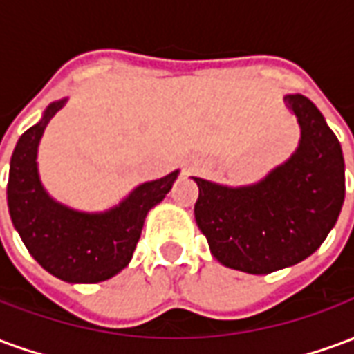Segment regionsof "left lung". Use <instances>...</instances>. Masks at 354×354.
Returning <instances> with one entry per match:
<instances>
[{
	"label": "left lung",
	"mask_w": 354,
	"mask_h": 354,
	"mask_svg": "<svg viewBox=\"0 0 354 354\" xmlns=\"http://www.w3.org/2000/svg\"><path fill=\"white\" fill-rule=\"evenodd\" d=\"M284 104L299 124L288 159L250 185L193 178L195 222L222 266L267 274L309 258L337 222L345 199L342 146L319 108L304 94Z\"/></svg>",
	"instance_id": "left-lung-1"
}]
</instances>
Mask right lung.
<instances>
[{"mask_svg":"<svg viewBox=\"0 0 354 354\" xmlns=\"http://www.w3.org/2000/svg\"><path fill=\"white\" fill-rule=\"evenodd\" d=\"M66 102L49 104L41 119L17 142L7 205L15 230L45 271L72 284H94L129 266L147 212L167 197L180 170L136 185L115 207L102 212H85L53 199L39 178L37 149L47 124Z\"/></svg>","mask_w":354,"mask_h":354,"instance_id":"add662e5","label":"right lung"}]
</instances>
